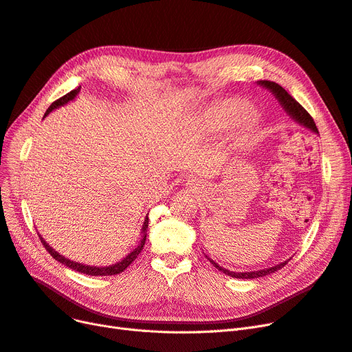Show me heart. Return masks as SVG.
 <instances>
[{
  "mask_svg": "<svg viewBox=\"0 0 352 352\" xmlns=\"http://www.w3.org/2000/svg\"><path fill=\"white\" fill-rule=\"evenodd\" d=\"M245 111V106L241 101H229L225 102L216 113V124L217 127H229L235 124Z\"/></svg>",
  "mask_w": 352,
  "mask_h": 352,
  "instance_id": "heart-1",
  "label": "heart"
}]
</instances>
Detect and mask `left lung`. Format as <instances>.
Segmentation results:
<instances>
[{"label":"left lung","mask_w":352,"mask_h":352,"mask_svg":"<svg viewBox=\"0 0 352 352\" xmlns=\"http://www.w3.org/2000/svg\"><path fill=\"white\" fill-rule=\"evenodd\" d=\"M259 85H263V87H265V88H268L272 94L276 96V98L280 101V104L281 106L284 107V110L287 111L293 119L296 120V122H298L300 124H303V126H306L307 129H310L311 132H315V133H319V130H318V127H316V123L314 122V117H311L306 110H305V107H302V104L298 102V101H296L287 91H285L281 85H278L277 82H272V81H259L258 82ZM209 259V261L219 270V271H222V272H225L226 276H230V277H235V278H246V280H252V278H258V277H264V276H268V274H271V272H276V271H278L280 268H283L285 264H287L290 259H287V261H284V263H281V264H277V265H274V267H271V268H265V270H259V271H251V272H233V271H229V270H225V268H222V267H219L214 261H212L210 258H207Z\"/></svg>","instance_id":"obj_1"}]
</instances>
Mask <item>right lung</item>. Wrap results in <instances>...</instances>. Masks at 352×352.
Wrapping results in <instances>:
<instances>
[{
    "instance_id": "add662e5",
    "label": "right lung",
    "mask_w": 352,
    "mask_h": 352,
    "mask_svg": "<svg viewBox=\"0 0 352 352\" xmlns=\"http://www.w3.org/2000/svg\"><path fill=\"white\" fill-rule=\"evenodd\" d=\"M80 89H81V87H78V88L69 91L68 94H65L63 97H60L59 100L52 102L50 107L46 110L45 116H47L54 109H56V107H59V106H63V104H67L68 101L74 100V98L78 96V93H80ZM148 222H149V219H148V216H146L145 222H143V226H142V233H143V235H142V241H140L138 248H136L135 251L130 252L124 259H122L120 263H117V264L110 265V267H89V265H84V264H78V263H75V261H71V259H67L65 256L59 255L55 250H52L50 246L45 242V239H43L41 235H38V238H41L43 246L46 248V251H47L52 256H54V258L56 259V261H59L60 264L67 265V267H69V268H72V270H75V271H78V272H81V274H87V276H116V274H120V272H123L130 264H132V263L135 261V259L138 258V255L142 252L143 245H145V241H146Z\"/></svg>"
}]
</instances>
